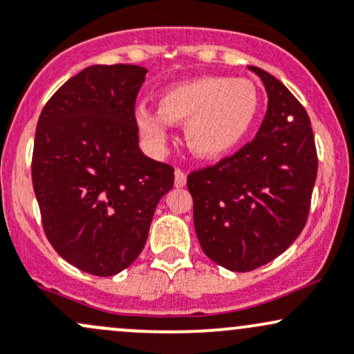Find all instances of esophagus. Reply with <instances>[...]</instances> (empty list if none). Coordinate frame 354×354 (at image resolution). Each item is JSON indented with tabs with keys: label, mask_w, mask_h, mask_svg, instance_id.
I'll return each mask as SVG.
<instances>
[{
	"label": "esophagus",
	"mask_w": 354,
	"mask_h": 354,
	"mask_svg": "<svg viewBox=\"0 0 354 354\" xmlns=\"http://www.w3.org/2000/svg\"><path fill=\"white\" fill-rule=\"evenodd\" d=\"M185 182H187V176H185L184 170L176 169V180H174L176 187H184Z\"/></svg>",
	"instance_id": "1"
}]
</instances>
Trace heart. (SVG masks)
I'll list each match as a JSON object with an SVG mask.
<instances>
[{"label": "heart", "mask_w": 354, "mask_h": 354, "mask_svg": "<svg viewBox=\"0 0 354 354\" xmlns=\"http://www.w3.org/2000/svg\"><path fill=\"white\" fill-rule=\"evenodd\" d=\"M257 87L245 79L197 77L167 87L158 111L138 108L136 127L153 148L169 142L170 124H184L185 145L201 160H216L234 150L257 118Z\"/></svg>", "instance_id": "obj_1"}]
</instances>
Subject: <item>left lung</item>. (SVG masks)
Returning a JSON list of instances; mask_svg holds the SVG:
<instances>
[{"mask_svg":"<svg viewBox=\"0 0 354 354\" xmlns=\"http://www.w3.org/2000/svg\"><path fill=\"white\" fill-rule=\"evenodd\" d=\"M248 69L261 79L268 96L257 136L233 157L187 177L201 248L231 272L261 267L297 239L317 176L306 109L267 71Z\"/></svg>","mask_w":354,"mask_h":354,"instance_id":"left-lung-1","label":"left lung"}]
</instances>
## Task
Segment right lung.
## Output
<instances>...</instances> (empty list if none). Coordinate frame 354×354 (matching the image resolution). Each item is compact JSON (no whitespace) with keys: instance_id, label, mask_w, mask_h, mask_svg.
<instances>
[{"instance_id":"right-lung-1","label":"right lung","mask_w":354,"mask_h":354,"mask_svg":"<svg viewBox=\"0 0 354 354\" xmlns=\"http://www.w3.org/2000/svg\"><path fill=\"white\" fill-rule=\"evenodd\" d=\"M145 67L91 66L41 109L32 180L45 234L66 261L111 277L145 246L174 169L138 147L135 100Z\"/></svg>"}]
</instances>
